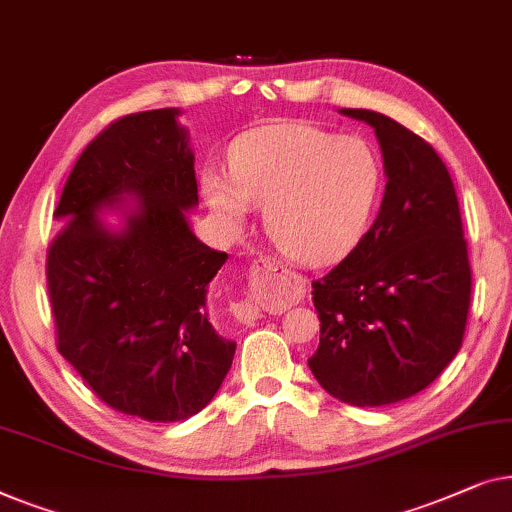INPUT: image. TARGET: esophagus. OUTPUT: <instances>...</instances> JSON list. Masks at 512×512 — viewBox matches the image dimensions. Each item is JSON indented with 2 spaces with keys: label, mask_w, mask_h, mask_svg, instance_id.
Returning <instances> with one entry per match:
<instances>
[{
  "label": "esophagus",
  "mask_w": 512,
  "mask_h": 512,
  "mask_svg": "<svg viewBox=\"0 0 512 512\" xmlns=\"http://www.w3.org/2000/svg\"><path fill=\"white\" fill-rule=\"evenodd\" d=\"M278 266L280 264L273 257H259V259H255L253 269H250V280H257L259 276H264V273L278 271ZM232 311H234V318L243 322V325H255V322L264 315L262 306H259L253 299L236 301V304L232 306Z\"/></svg>",
  "instance_id": "obj_1"
}]
</instances>
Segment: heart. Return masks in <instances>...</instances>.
<instances>
[{"mask_svg": "<svg viewBox=\"0 0 512 512\" xmlns=\"http://www.w3.org/2000/svg\"><path fill=\"white\" fill-rule=\"evenodd\" d=\"M380 190L376 150L306 122H276L241 134L229 148V176L201 174L211 211L229 227L248 206H264V229L287 257L327 264L364 234Z\"/></svg>", "mask_w": 512, "mask_h": 512, "instance_id": "b5f03b06", "label": "heart"}]
</instances>
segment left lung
<instances>
[{
    "instance_id": "left-lung-1",
    "label": "left lung",
    "mask_w": 512,
    "mask_h": 512,
    "mask_svg": "<svg viewBox=\"0 0 512 512\" xmlns=\"http://www.w3.org/2000/svg\"><path fill=\"white\" fill-rule=\"evenodd\" d=\"M341 113L373 127L387 183L369 232L313 280L320 345L308 366L334 399L385 406L429 387L462 348L469 248L455 185L436 150L383 113Z\"/></svg>"
}]
</instances>
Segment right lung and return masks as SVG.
<instances>
[{"mask_svg":"<svg viewBox=\"0 0 512 512\" xmlns=\"http://www.w3.org/2000/svg\"><path fill=\"white\" fill-rule=\"evenodd\" d=\"M176 115H122L88 143L64 183L62 227L46 255L60 355L106 406L148 422L197 415L236 350L208 315V283L227 253L204 246L185 220L199 197ZM122 193L140 199L137 211L109 233L98 213Z\"/></svg>","mask_w":512,"mask_h":512,"instance_id":"1","label":"right lung"}]
</instances>
